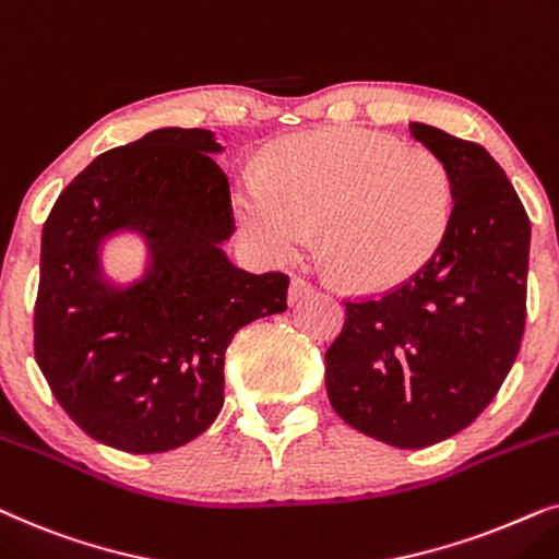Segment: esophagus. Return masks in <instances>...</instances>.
Here are the masks:
<instances>
[{
	"mask_svg": "<svg viewBox=\"0 0 559 559\" xmlns=\"http://www.w3.org/2000/svg\"><path fill=\"white\" fill-rule=\"evenodd\" d=\"M311 292H314V286H311L307 278H301V275H294L292 286H288V304L301 301L304 296H309Z\"/></svg>",
	"mask_w": 559,
	"mask_h": 559,
	"instance_id": "obj_1",
	"label": "esophagus"
}]
</instances>
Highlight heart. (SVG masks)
I'll return each mask as SVG.
<instances>
[{
  "instance_id": "1",
  "label": "heart",
  "mask_w": 559,
  "mask_h": 559,
  "mask_svg": "<svg viewBox=\"0 0 559 559\" xmlns=\"http://www.w3.org/2000/svg\"><path fill=\"white\" fill-rule=\"evenodd\" d=\"M452 181L440 155L366 130L311 132L265 155L237 189V214L273 260H294L319 229V252L342 284L383 288L440 245Z\"/></svg>"
}]
</instances>
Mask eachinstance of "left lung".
Here are the masks:
<instances>
[{"instance_id": "left-lung-1", "label": "left lung", "mask_w": 559, "mask_h": 559, "mask_svg": "<svg viewBox=\"0 0 559 559\" xmlns=\"http://www.w3.org/2000/svg\"><path fill=\"white\" fill-rule=\"evenodd\" d=\"M408 132L448 168V229L406 281L345 301L324 378L349 427L419 450L475 421L509 376L524 337L532 227L486 147L421 122Z\"/></svg>"}]
</instances>
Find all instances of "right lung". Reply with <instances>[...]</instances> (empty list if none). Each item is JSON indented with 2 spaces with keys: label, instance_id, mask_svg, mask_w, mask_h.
Wrapping results in <instances>:
<instances>
[{
  "label": "right lung",
  "instance_id": "add662e5",
  "mask_svg": "<svg viewBox=\"0 0 559 559\" xmlns=\"http://www.w3.org/2000/svg\"><path fill=\"white\" fill-rule=\"evenodd\" d=\"M210 130L163 128L94 158L43 225L35 360L63 412L96 442L168 452L199 437L225 404V353L240 326L286 311L288 275L235 267L229 181ZM143 228L148 278L111 293L95 248Z\"/></svg>",
  "mask_w": 559,
  "mask_h": 559
}]
</instances>
